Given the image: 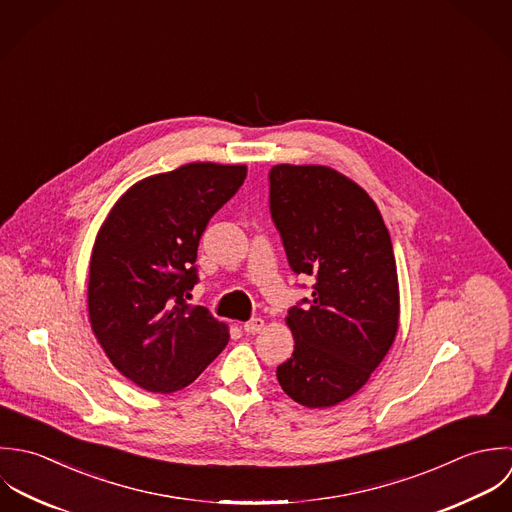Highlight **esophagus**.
I'll return each instance as SVG.
<instances>
[{
    "label": "esophagus",
    "mask_w": 512,
    "mask_h": 512,
    "mask_svg": "<svg viewBox=\"0 0 512 512\" xmlns=\"http://www.w3.org/2000/svg\"><path fill=\"white\" fill-rule=\"evenodd\" d=\"M265 328V320L263 318H251V320H247L245 324H243V330L247 332V334H257V332H261Z\"/></svg>",
    "instance_id": "esophagus-1"
}]
</instances>
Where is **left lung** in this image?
Instances as JSON below:
<instances>
[{"label":"left lung","mask_w":512,"mask_h":512,"mask_svg":"<svg viewBox=\"0 0 512 512\" xmlns=\"http://www.w3.org/2000/svg\"><path fill=\"white\" fill-rule=\"evenodd\" d=\"M269 182L289 265L314 277L307 307L289 310L295 352L277 380L297 404L330 408L368 382L398 334L392 239L374 200L328 166L279 164Z\"/></svg>","instance_id":"left-lung-1"}]
</instances>
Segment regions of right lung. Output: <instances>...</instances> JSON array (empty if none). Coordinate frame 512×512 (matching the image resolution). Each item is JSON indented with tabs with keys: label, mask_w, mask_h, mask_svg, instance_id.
Returning <instances> with one entry per match:
<instances>
[{
	"label": "right lung",
	"mask_w": 512,
	"mask_h": 512,
	"mask_svg": "<svg viewBox=\"0 0 512 512\" xmlns=\"http://www.w3.org/2000/svg\"><path fill=\"white\" fill-rule=\"evenodd\" d=\"M247 166L192 162L136 182L106 215L89 267V320L112 366L148 392L190 386L229 328L188 305L211 215L241 188Z\"/></svg>",
	"instance_id": "obj_1"
}]
</instances>
